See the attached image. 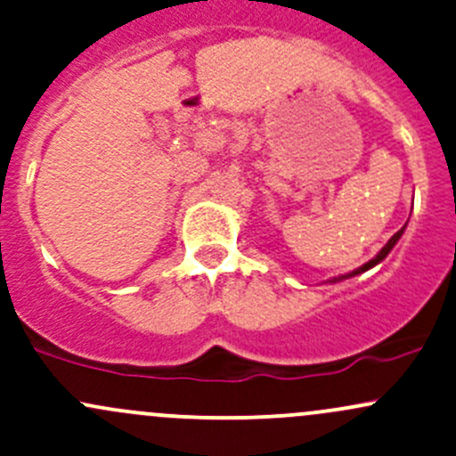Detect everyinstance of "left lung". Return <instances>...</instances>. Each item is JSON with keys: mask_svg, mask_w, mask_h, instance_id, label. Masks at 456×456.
<instances>
[{"mask_svg": "<svg viewBox=\"0 0 456 456\" xmlns=\"http://www.w3.org/2000/svg\"><path fill=\"white\" fill-rule=\"evenodd\" d=\"M404 228H406V226H404ZM404 228H400V230H398V232H395V234H394V237H391V239H389V241H387V243H385V248H383V249H380V252H379V254H376V256H374V258H371V261H367L363 267L354 269V272H352V273H347V276H356V273H361V272H367V269H370V267L379 265V263H380V261H383V258L387 256V254H389V252H391V248H394V246H395V243H398V239H400V237H403ZM341 278H346V276H341ZM337 281H339V278H337Z\"/></svg>", "mask_w": 456, "mask_h": 456, "instance_id": "left-lung-1", "label": "left lung"}]
</instances>
